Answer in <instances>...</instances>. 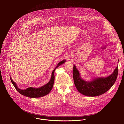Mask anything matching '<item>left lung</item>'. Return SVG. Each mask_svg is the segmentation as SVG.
I'll list each match as a JSON object with an SVG mask.
<instances>
[{
	"label": "left lung",
	"mask_w": 124,
	"mask_h": 124,
	"mask_svg": "<svg viewBox=\"0 0 124 124\" xmlns=\"http://www.w3.org/2000/svg\"><path fill=\"white\" fill-rule=\"evenodd\" d=\"M73 70L74 81L77 89L80 93L86 96H98L107 92L115 82L118 76L117 66L113 73L107 77L97 78L91 81H86L81 78L75 65Z\"/></svg>",
	"instance_id": "obj_1"
}]
</instances>
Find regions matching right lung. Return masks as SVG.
Returning <instances> with one entry per match:
<instances>
[{
    "instance_id": "1",
    "label": "right lung",
    "mask_w": 124,
    "mask_h": 124,
    "mask_svg": "<svg viewBox=\"0 0 124 124\" xmlns=\"http://www.w3.org/2000/svg\"><path fill=\"white\" fill-rule=\"evenodd\" d=\"M66 62L65 60H62L60 61L58 64L57 65L56 67L55 68V69L52 71L51 77L50 80L48 83H47L45 85L39 87V88H34V87H29L27 88V89L25 90H22L21 89H19L18 87L17 86L16 83L12 80L10 77V79L11 81L13 84L14 86L16 88V89L17 90V91L19 92L22 95H23L24 96L29 97V98H40L43 97L44 96L48 94L50 91L51 90L52 88L54 86V71L59 66L63 64Z\"/></svg>"
}]
</instances>
